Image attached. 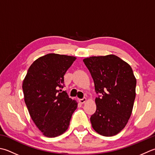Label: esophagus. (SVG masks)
Wrapping results in <instances>:
<instances>
[{
    "label": "esophagus",
    "mask_w": 155,
    "mask_h": 155,
    "mask_svg": "<svg viewBox=\"0 0 155 155\" xmlns=\"http://www.w3.org/2000/svg\"><path fill=\"white\" fill-rule=\"evenodd\" d=\"M78 101H79L81 104H84V103H85L87 101V98L84 97L83 99H80L79 100H78Z\"/></svg>",
    "instance_id": "obj_1"
}]
</instances>
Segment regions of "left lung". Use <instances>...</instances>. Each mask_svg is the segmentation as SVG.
Here are the masks:
<instances>
[{
    "mask_svg": "<svg viewBox=\"0 0 155 155\" xmlns=\"http://www.w3.org/2000/svg\"><path fill=\"white\" fill-rule=\"evenodd\" d=\"M94 81L97 110L90 118L98 134L112 136L126 126L136 97V79L128 63L116 55L92 56L83 60Z\"/></svg>",
    "mask_w": 155,
    "mask_h": 155,
    "instance_id": "8db88e82",
    "label": "left lung"
}]
</instances>
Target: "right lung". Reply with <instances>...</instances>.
I'll return each instance as SVG.
<instances>
[{
  "label": "right lung",
  "instance_id": "1",
  "mask_svg": "<svg viewBox=\"0 0 155 155\" xmlns=\"http://www.w3.org/2000/svg\"><path fill=\"white\" fill-rule=\"evenodd\" d=\"M77 58L48 54L30 66L23 82L24 100L33 122L45 136L54 138L67 130L77 101L62 91L64 76Z\"/></svg>",
  "mask_w": 155,
  "mask_h": 155
}]
</instances>
